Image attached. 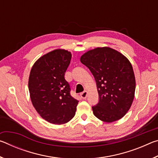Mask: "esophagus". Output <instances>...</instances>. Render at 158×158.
I'll list each match as a JSON object with an SVG mask.
<instances>
[{
  "label": "esophagus",
  "mask_w": 158,
  "mask_h": 158,
  "mask_svg": "<svg viewBox=\"0 0 158 158\" xmlns=\"http://www.w3.org/2000/svg\"><path fill=\"white\" fill-rule=\"evenodd\" d=\"M87 94H88V92L86 91V90H84V92H82L81 93V98L82 99H85L87 97Z\"/></svg>",
  "instance_id": "esophagus-1"
}]
</instances>
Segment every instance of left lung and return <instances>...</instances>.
<instances>
[{
    "label": "left lung",
    "instance_id": "obj_1",
    "mask_svg": "<svg viewBox=\"0 0 158 158\" xmlns=\"http://www.w3.org/2000/svg\"><path fill=\"white\" fill-rule=\"evenodd\" d=\"M94 76L99 102L93 114L100 121L112 123L122 118L135 98V77L129 60L110 47H97L80 58Z\"/></svg>",
    "mask_w": 158,
    "mask_h": 158
}]
</instances>
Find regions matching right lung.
I'll return each instance as SVG.
<instances>
[{
  "instance_id": "add662e5",
  "label": "right lung",
  "mask_w": 158,
  "mask_h": 158,
  "mask_svg": "<svg viewBox=\"0 0 158 158\" xmlns=\"http://www.w3.org/2000/svg\"><path fill=\"white\" fill-rule=\"evenodd\" d=\"M71 58L68 51L55 49L41 56L31 68L28 89L32 104L50 123L65 124L75 115L79 101L71 96L65 79Z\"/></svg>"
}]
</instances>
